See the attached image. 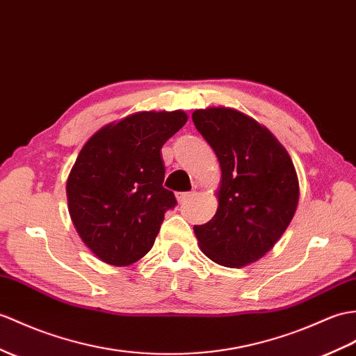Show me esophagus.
Here are the masks:
<instances>
[{
    "mask_svg": "<svg viewBox=\"0 0 356 356\" xmlns=\"http://www.w3.org/2000/svg\"><path fill=\"white\" fill-rule=\"evenodd\" d=\"M193 195H194V193H179L177 194V202L185 203V202L189 200V198H193Z\"/></svg>",
    "mask_w": 356,
    "mask_h": 356,
    "instance_id": "1",
    "label": "esophagus"
}]
</instances>
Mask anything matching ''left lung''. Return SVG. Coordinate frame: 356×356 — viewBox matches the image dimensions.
<instances>
[{
  "label": "left lung",
  "mask_w": 356,
  "mask_h": 356,
  "mask_svg": "<svg viewBox=\"0 0 356 356\" xmlns=\"http://www.w3.org/2000/svg\"><path fill=\"white\" fill-rule=\"evenodd\" d=\"M193 121L221 168L216 216L194 226L198 244L220 266H249L273 249L294 217L299 180L293 161L266 127L238 111L200 109Z\"/></svg>",
  "instance_id": "left-lung-1"
}]
</instances>
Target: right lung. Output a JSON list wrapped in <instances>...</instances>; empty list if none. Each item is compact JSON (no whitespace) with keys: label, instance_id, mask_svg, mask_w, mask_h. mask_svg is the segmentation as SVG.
I'll list each match as a JSON object with an SVG mask.
<instances>
[{"label":"right lung","instance_id":"add662e5","mask_svg":"<svg viewBox=\"0 0 356 356\" xmlns=\"http://www.w3.org/2000/svg\"><path fill=\"white\" fill-rule=\"evenodd\" d=\"M185 112H138L89 138L66 181L68 211L90 252L130 266L150 252L165 212L177 204L163 188L161 148L185 126Z\"/></svg>","mask_w":356,"mask_h":356}]
</instances>
